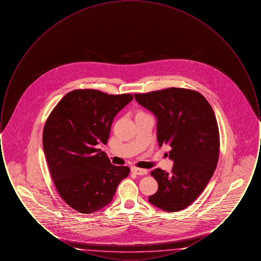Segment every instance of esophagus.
Returning a JSON list of instances; mask_svg holds the SVG:
<instances>
[{"mask_svg":"<svg viewBox=\"0 0 261 261\" xmlns=\"http://www.w3.org/2000/svg\"><path fill=\"white\" fill-rule=\"evenodd\" d=\"M131 171L136 175H146L148 174L147 169H143V168H138V167H132Z\"/></svg>","mask_w":261,"mask_h":261,"instance_id":"esophagus-1","label":"esophagus"}]
</instances>
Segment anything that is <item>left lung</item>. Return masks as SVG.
<instances>
[{
  "mask_svg": "<svg viewBox=\"0 0 261 261\" xmlns=\"http://www.w3.org/2000/svg\"><path fill=\"white\" fill-rule=\"evenodd\" d=\"M134 96L155 115L159 146L170 148L174 162L170 173L150 172L159 189L149 201L162 211H182L201 194L217 166L220 139L214 112L199 92L184 88Z\"/></svg>",
  "mask_w": 261,
  "mask_h": 261,
  "instance_id": "obj_1",
  "label": "left lung"
}]
</instances>
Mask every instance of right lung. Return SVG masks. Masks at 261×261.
<instances>
[{
    "instance_id": "add662e5",
    "label": "right lung",
    "mask_w": 261,
    "mask_h": 261,
    "mask_svg": "<svg viewBox=\"0 0 261 261\" xmlns=\"http://www.w3.org/2000/svg\"><path fill=\"white\" fill-rule=\"evenodd\" d=\"M133 99L80 89L66 94L50 112L43 132V149L62 199L80 213H93L112 200L129 167L110 162L106 145L114 116Z\"/></svg>"
}]
</instances>
